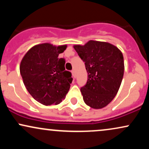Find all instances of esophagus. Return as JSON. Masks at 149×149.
I'll list each match as a JSON object with an SVG mask.
<instances>
[{
  "label": "esophagus",
  "mask_w": 149,
  "mask_h": 149,
  "mask_svg": "<svg viewBox=\"0 0 149 149\" xmlns=\"http://www.w3.org/2000/svg\"><path fill=\"white\" fill-rule=\"evenodd\" d=\"M71 73H72V75H73V78H76V72H75L74 70H72V71H71Z\"/></svg>",
  "instance_id": "1"
}]
</instances>
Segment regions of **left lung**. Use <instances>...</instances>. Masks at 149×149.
I'll return each instance as SVG.
<instances>
[{"label": "left lung", "mask_w": 149, "mask_h": 149, "mask_svg": "<svg viewBox=\"0 0 149 149\" xmlns=\"http://www.w3.org/2000/svg\"><path fill=\"white\" fill-rule=\"evenodd\" d=\"M73 47L85 62L88 74L86 84L80 88L85 103L95 109L105 107L113 100L122 82V52L109 42L95 40Z\"/></svg>", "instance_id": "8db88e82"}]
</instances>
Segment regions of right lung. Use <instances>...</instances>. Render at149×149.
Returning <instances> with one entry per match:
<instances>
[{
    "mask_svg": "<svg viewBox=\"0 0 149 149\" xmlns=\"http://www.w3.org/2000/svg\"><path fill=\"white\" fill-rule=\"evenodd\" d=\"M66 45L42 43L33 46L23 57L20 73L29 94L43 105L59 104L69 92L73 78L58 56Z\"/></svg>",
    "mask_w": 149,
    "mask_h": 149,
    "instance_id": "right-lung-1",
    "label": "right lung"
}]
</instances>
